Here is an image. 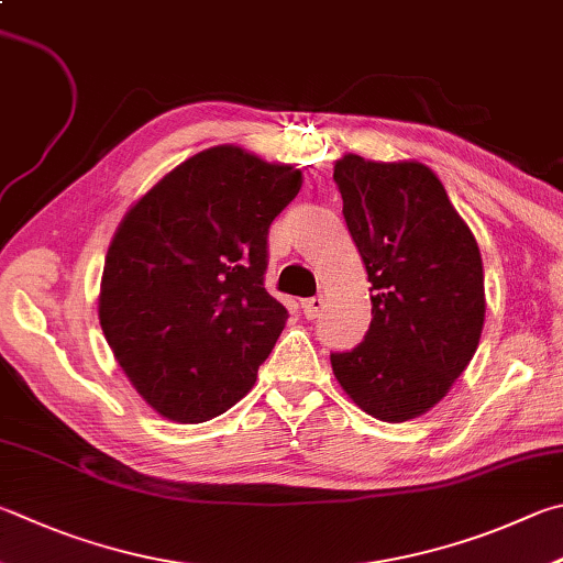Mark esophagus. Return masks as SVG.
Here are the masks:
<instances>
[{
    "instance_id": "34e87169",
    "label": "esophagus",
    "mask_w": 563,
    "mask_h": 563,
    "mask_svg": "<svg viewBox=\"0 0 563 563\" xmlns=\"http://www.w3.org/2000/svg\"><path fill=\"white\" fill-rule=\"evenodd\" d=\"M322 308H324V300L320 298V295H317V298L302 300V312H305V317H308V320H314V317H320Z\"/></svg>"
}]
</instances>
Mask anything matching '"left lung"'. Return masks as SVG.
Instances as JSON below:
<instances>
[{
  "label": "left lung",
  "instance_id": "obj_1",
  "mask_svg": "<svg viewBox=\"0 0 563 563\" xmlns=\"http://www.w3.org/2000/svg\"><path fill=\"white\" fill-rule=\"evenodd\" d=\"M334 181L374 295L364 340L332 352V369L362 411L401 423L441 401L473 360L485 322L483 258L426 165L344 155Z\"/></svg>",
  "mask_w": 563,
  "mask_h": 563
}]
</instances>
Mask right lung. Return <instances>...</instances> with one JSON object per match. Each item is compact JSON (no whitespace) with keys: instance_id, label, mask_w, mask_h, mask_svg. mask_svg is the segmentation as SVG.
Returning <instances> with one entry per match:
<instances>
[{"instance_id":"1","label":"right lung","mask_w":563,"mask_h":563,"mask_svg":"<svg viewBox=\"0 0 563 563\" xmlns=\"http://www.w3.org/2000/svg\"><path fill=\"white\" fill-rule=\"evenodd\" d=\"M300 169L203 150L155 184L112 239L100 324L159 416L203 423L241 401L288 320L265 290L268 229Z\"/></svg>"}]
</instances>
